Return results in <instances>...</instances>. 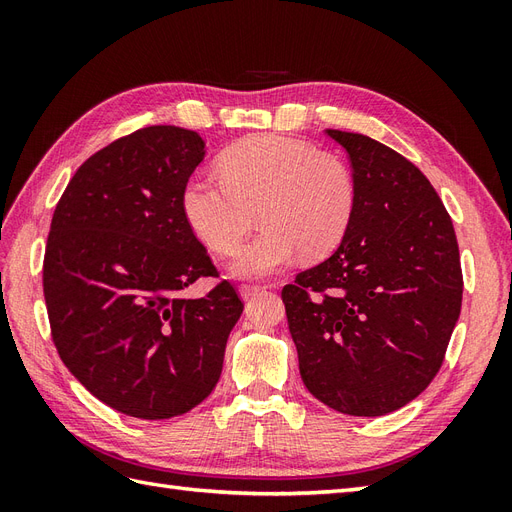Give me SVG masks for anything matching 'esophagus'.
Returning a JSON list of instances; mask_svg holds the SVG:
<instances>
[{"instance_id": "34e87169", "label": "esophagus", "mask_w": 512, "mask_h": 512, "mask_svg": "<svg viewBox=\"0 0 512 512\" xmlns=\"http://www.w3.org/2000/svg\"><path fill=\"white\" fill-rule=\"evenodd\" d=\"M239 292H241L243 299H252V297H256V294L265 292V286H260V284H241Z\"/></svg>"}]
</instances>
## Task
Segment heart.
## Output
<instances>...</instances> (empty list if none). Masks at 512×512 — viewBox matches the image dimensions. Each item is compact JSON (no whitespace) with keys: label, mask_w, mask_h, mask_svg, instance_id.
<instances>
[{"label":"heart","mask_w":512,"mask_h":512,"mask_svg":"<svg viewBox=\"0 0 512 512\" xmlns=\"http://www.w3.org/2000/svg\"><path fill=\"white\" fill-rule=\"evenodd\" d=\"M183 215L211 252L241 245L232 273L265 277L301 252L320 258L342 243L356 211V181L346 162L316 145L282 134H262L228 147L218 170H196L181 192Z\"/></svg>","instance_id":"obj_1"}]
</instances>
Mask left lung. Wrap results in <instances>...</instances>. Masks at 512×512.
Masks as SVG:
<instances>
[{
	"label": "left lung",
	"instance_id": "1",
	"mask_svg": "<svg viewBox=\"0 0 512 512\" xmlns=\"http://www.w3.org/2000/svg\"><path fill=\"white\" fill-rule=\"evenodd\" d=\"M348 151L356 211L331 258L284 286L307 391L352 416L410 404L436 378L461 312L451 215L410 160L374 138L327 130Z\"/></svg>",
	"mask_w": 512,
	"mask_h": 512
}]
</instances>
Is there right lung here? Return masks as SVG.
Instances as JSON below:
<instances>
[{"mask_svg": "<svg viewBox=\"0 0 512 512\" xmlns=\"http://www.w3.org/2000/svg\"><path fill=\"white\" fill-rule=\"evenodd\" d=\"M205 158L192 130L149 126L76 170L55 207L42 286L53 344L85 389L147 421L190 412L222 374L243 301L218 277L183 215L181 192Z\"/></svg>", "mask_w": 512, "mask_h": 512, "instance_id": "obj_1", "label": "right lung"}]
</instances>
